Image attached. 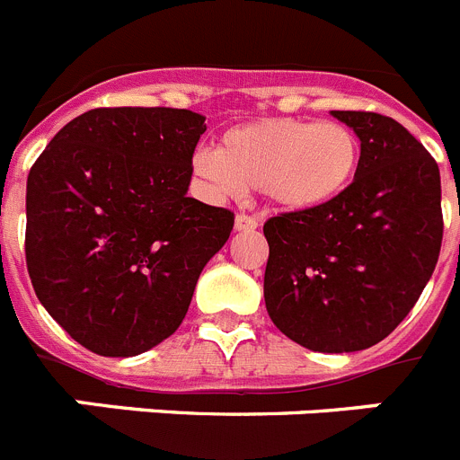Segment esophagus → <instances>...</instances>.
Listing matches in <instances>:
<instances>
[{"label":"esophagus","mask_w":460,"mask_h":460,"mask_svg":"<svg viewBox=\"0 0 460 460\" xmlns=\"http://www.w3.org/2000/svg\"><path fill=\"white\" fill-rule=\"evenodd\" d=\"M255 227H258V221L249 214H237V218H234V230H239V233H251Z\"/></svg>","instance_id":"esophagus-1"}]
</instances>
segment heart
I'll return each mask as SVG.
<instances>
[{
	"label": "heart",
	"mask_w": 460,
	"mask_h": 460,
	"mask_svg": "<svg viewBox=\"0 0 460 460\" xmlns=\"http://www.w3.org/2000/svg\"><path fill=\"white\" fill-rule=\"evenodd\" d=\"M359 161V136L348 124L267 117L223 133L217 152L195 154L193 170L221 195L262 189L280 209L308 211L343 195Z\"/></svg>",
	"instance_id": "heart-1"
}]
</instances>
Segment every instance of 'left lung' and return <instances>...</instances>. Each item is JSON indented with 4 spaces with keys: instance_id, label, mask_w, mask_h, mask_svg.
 I'll use <instances>...</instances> for the list:
<instances>
[{
    "instance_id": "8db88e82",
    "label": "left lung",
    "mask_w": 460,
    "mask_h": 460,
    "mask_svg": "<svg viewBox=\"0 0 460 460\" xmlns=\"http://www.w3.org/2000/svg\"><path fill=\"white\" fill-rule=\"evenodd\" d=\"M361 140L355 180L334 202L265 223L271 323L313 352H355L412 311L442 246L440 170L408 128L332 110Z\"/></svg>"
}]
</instances>
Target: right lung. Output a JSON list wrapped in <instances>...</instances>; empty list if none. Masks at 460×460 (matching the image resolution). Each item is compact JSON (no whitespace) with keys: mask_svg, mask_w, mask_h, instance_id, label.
<instances>
[{"mask_svg":"<svg viewBox=\"0 0 460 460\" xmlns=\"http://www.w3.org/2000/svg\"><path fill=\"white\" fill-rule=\"evenodd\" d=\"M205 117L93 108L27 177L24 255L39 302L73 341L133 357L177 332L234 214L186 198Z\"/></svg>","mask_w":460,"mask_h":460,"instance_id":"right-lung-1","label":"right lung"}]
</instances>
